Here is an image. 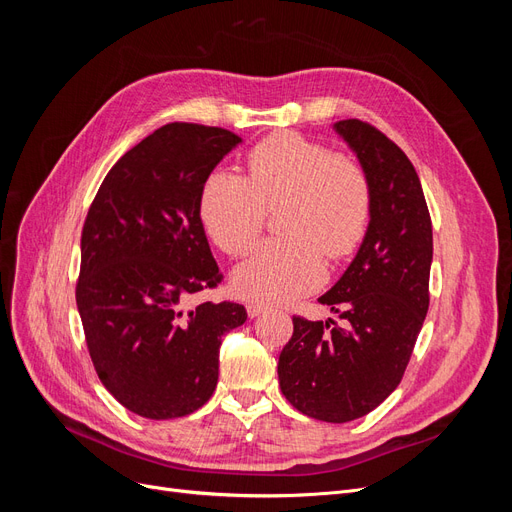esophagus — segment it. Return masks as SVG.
Segmentation results:
<instances>
[{
	"instance_id": "34e87169",
	"label": "esophagus",
	"mask_w": 512,
	"mask_h": 512,
	"mask_svg": "<svg viewBox=\"0 0 512 512\" xmlns=\"http://www.w3.org/2000/svg\"><path fill=\"white\" fill-rule=\"evenodd\" d=\"M267 312H269V307L265 303H256V301L247 303V314H250L252 318H256L260 314H267Z\"/></svg>"
}]
</instances>
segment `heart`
<instances>
[{"instance_id":"b5f03b06","label":"heart","mask_w":512,"mask_h":512,"mask_svg":"<svg viewBox=\"0 0 512 512\" xmlns=\"http://www.w3.org/2000/svg\"><path fill=\"white\" fill-rule=\"evenodd\" d=\"M282 237L262 243L235 271V288L256 303H282L314 288L322 254L339 260L365 237L371 188L363 166L322 143L277 132L245 156V175L211 173L200 190V220L228 256H245L275 207Z\"/></svg>"}]
</instances>
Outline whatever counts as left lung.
Wrapping results in <instances>:
<instances>
[{"mask_svg": "<svg viewBox=\"0 0 512 512\" xmlns=\"http://www.w3.org/2000/svg\"><path fill=\"white\" fill-rule=\"evenodd\" d=\"M333 128L369 179V226L346 273L318 299L339 322L294 316L277 376L299 412L348 423L378 408L404 378L429 309L433 237L406 153L365 121L344 119Z\"/></svg>", "mask_w": 512, "mask_h": 512, "instance_id": "1", "label": "left lung"}]
</instances>
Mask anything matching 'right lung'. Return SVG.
<instances>
[{
    "label": "right lung",
    "mask_w": 512,
    "mask_h": 512,
    "mask_svg": "<svg viewBox=\"0 0 512 512\" xmlns=\"http://www.w3.org/2000/svg\"><path fill=\"white\" fill-rule=\"evenodd\" d=\"M239 143L224 128L166 123L123 153L87 211L76 282L87 350L106 391L151 421L207 404L222 337L247 320L230 301L188 307L222 282L198 200Z\"/></svg>",
    "instance_id": "add662e5"
}]
</instances>
